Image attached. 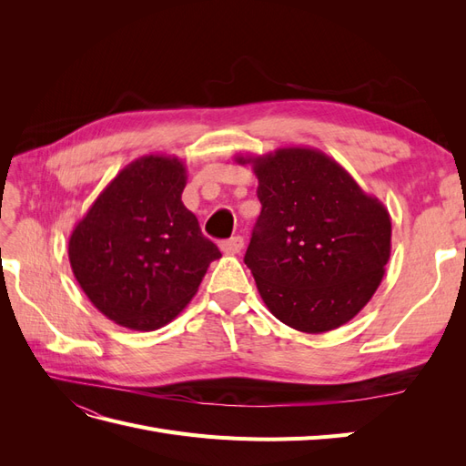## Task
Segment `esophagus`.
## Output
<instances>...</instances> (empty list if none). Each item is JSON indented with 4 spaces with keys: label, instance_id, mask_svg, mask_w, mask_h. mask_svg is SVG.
I'll return each mask as SVG.
<instances>
[{
    "label": "esophagus",
    "instance_id": "obj_1",
    "mask_svg": "<svg viewBox=\"0 0 466 466\" xmlns=\"http://www.w3.org/2000/svg\"><path fill=\"white\" fill-rule=\"evenodd\" d=\"M243 237H231V238H228V241H221L219 243V248H221V252L223 255H238V252H241V248H243Z\"/></svg>",
    "mask_w": 466,
    "mask_h": 466
}]
</instances>
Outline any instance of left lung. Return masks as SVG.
Wrapping results in <instances>:
<instances>
[{
	"mask_svg": "<svg viewBox=\"0 0 466 466\" xmlns=\"http://www.w3.org/2000/svg\"><path fill=\"white\" fill-rule=\"evenodd\" d=\"M258 178L262 211L245 264L288 327L320 334L368 305L390 258V216L346 168L313 147L237 155Z\"/></svg>",
	"mask_w": 466,
	"mask_h": 466,
	"instance_id": "obj_1",
	"label": "left lung"
}]
</instances>
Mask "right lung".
I'll return each mask as SVG.
<instances>
[{
	"label": "right lung",
	"mask_w": 466,
	"mask_h": 466,
	"mask_svg": "<svg viewBox=\"0 0 466 466\" xmlns=\"http://www.w3.org/2000/svg\"><path fill=\"white\" fill-rule=\"evenodd\" d=\"M187 167L144 155L112 178L69 235L67 255L89 301L130 330H157L198 291L219 248L182 204Z\"/></svg>",
	"instance_id": "1"
}]
</instances>
